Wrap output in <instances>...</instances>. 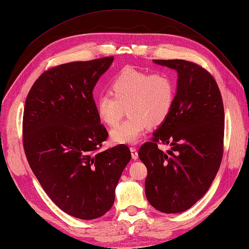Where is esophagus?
<instances>
[{
  "instance_id": "1",
  "label": "esophagus",
  "mask_w": 249,
  "mask_h": 249,
  "mask_svg": "<svg viewBox=\"0 0 249 249\" xmlns=\"http://www.w3.org/2000/svg\"><path fill=\"white\" fill-rule=\"evenodd\" d=\"M130 150H131V155H132L133 159L134 160H137L138 159V150H137V148L130 147Z\"/></svg>"
}]
</instances>
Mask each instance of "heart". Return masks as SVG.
Masks as SVG:
<instances>
[{
    "label": "heart",
    "mask_w": 249,
    "mask_h": 249,
    "mask_svg": "<svg viewBox=\"0 0 249 249\" xmlns=\"http://www.w3.org/2000/svg\"><path fill=\"white\" fill-rule=\"evenodd\" d=\"M111 94L96 100V113L102 123L117 124L127 109L130 117L110 132L113 142L136 144L149 126H158L169 116L176 88L165 73L140 71L125 67L111 83Z\"/></svg>",
    "instance_id": "obj_1"
}]
</instances>
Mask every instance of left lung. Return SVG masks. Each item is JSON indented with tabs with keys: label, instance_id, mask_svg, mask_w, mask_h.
<instances>
[{
	"label": "left lung",
	"instance_id": "obj_1",
	"mask_svg": "<svg viewBox=\"0 0 249 249\" xmlns=\"http://www.w3.org/2000/svg\"><path fill=\"white\" fill-rule=\"evenodd\" d=\"M178 72L169 116L138 156L147 168L145 195L162 213H182L206 194L220 167L224 109L217 83L201 66L186 60H153ZM161 141L167 153L157 148Z\"/></svg>",
	"mask_w": 249,
	"mask_h": 249
}]
</instances>
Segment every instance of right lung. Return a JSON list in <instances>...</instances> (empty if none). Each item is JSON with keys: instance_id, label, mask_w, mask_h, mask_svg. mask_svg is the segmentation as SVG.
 I'll return each instance as SVG.
<instances>
[{"instance_id": "1", "label": "right lung", "mask_w": 249, "mask_h": 249, "mask_svg": "<svg viewBox=\"0 0 249 249\" xmlns=\"http://www.w3.org/2000/svg\"><path fill=\"white\" fill-rule=\"evenodd\" d=\"M113 57L61 64L44 71L26 99L22 135L28 162L49 197L83 220L106 214L131 160L120 144L99 152L108 132L93 89Z\"/></svg>"}]
</instances>
